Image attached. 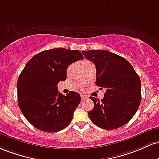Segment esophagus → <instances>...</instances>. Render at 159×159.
<instances>
[{"instance_id": "34e87169", "label": "esophagus", "mask_w": 159, "mask_h": 159, "mask_svg": "<svg viewBox=\"0 0 159 159\" xmlns=\"http://www.w3.org/2000/svg\"><path fill=\"white\" fill-rule=\"evenodd\" d=\"M86 98H87L86 96H85V95H81V100H82V101H84V100H85Z\"/></svg>"}]
</instances>
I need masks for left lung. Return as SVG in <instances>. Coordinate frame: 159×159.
I'll return each instance as SVG.
<instances>
[{"instance_id": "obj_1", "label": "left lung", "mask_w": 159, "mask_h": 159, "mask_svg": "<svg viewBox=\"0 0 159 159\" xmlns=\"http://www.w3.org/2000/svg\"><path fill=\"white\" fill-rule=\"evenodd\" d=\"M96 67V85L106 89L101 101L91 97L94 108L89 112L92 122L107 130L122 127L136 113L141 101V83L125 58L107 50L83 51Z\"/></svg>"}]
</instances>
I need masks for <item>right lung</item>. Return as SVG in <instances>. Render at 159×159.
<instances>
[{
  "label": "right lung",
  "instance_id": "obj_1",
  "mask_svg": "<svg viewBox=\"0 0 159 159\" xmlns=\"http://www.w3.org/2000/svg\"><path fill=\"white\" fill-rule=\"evenodd\" d=\"M80 59L79 50L56 48L40 52L25 66L17 82L18 104L34 127L57 132L71 122L81 98L73 91L63 95L57 85L67 79V67Z\"/></svg>",
  "mask_w": 159,
  "mask_h": 159
}]
</instances>
